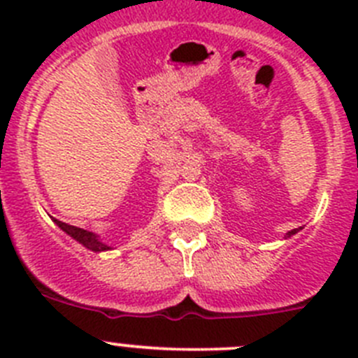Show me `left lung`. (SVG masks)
Returning a JSON list of instances; mask_svg holds the SVG:
<instances>
[{
  "mask_svg": "<svg viewBox=\"0 0 358 358\" xmlns=\"http://www.w3.org/2000/svg\"><path fill=\"white\" fill-rule=\"evenodd\" d=\"M297 233V229H292V231H289V233H287V236H292V235H296Z\"/></svg>",
  "mask_w": 358,
  "mask_h": 358,
  "instance_id": "left-lung-1",
  "label": "left lung"
}]
</instances>
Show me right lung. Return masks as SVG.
<instances>
[{
  "instance_id": "obj_1",
  "label": "right lung",
  "mask_w": 358,
  "mask_h": 358,
  "mask_svg": "<svg viewBox=\"0 0 358 358\" xmlns=\"http://www.w3.org/2000/svg\"><path fill=\"white\" fill-rule=\"evenodd\" d=\"M53 222L61 227L66 235L71 236L73 240H77L78 243H82V245H84L85 249H90V251L102 252V251H110V249H113L110 245H107L106 242H102V238H100V236L94 235V233H91V231H85V229H80V227L69 226V224L61 222V220H57V218L53 220Z\"/></svg>"
}]
</instances>
